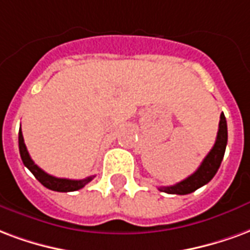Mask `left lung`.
Segmentation results:
<instances>
[{
  "label": "left lung",
  "mask_w": 250,
  "mask_h": 250,
  "mask_svg": "<svg viewBox=\"0 0 250 250\" xmlns=\"http://www.w3.org/2000/svg\"><path fill=\"white\" fill-rule=\"evenodd\" d=\"M228 143V126H227V118L221 113L220 116V124H218V132L216 143L213 145L212 150L208 153V156L204 158L201 165L198 167L196 172L190 174L189 177L180 181L176 185L172 187H161L158 188L161 192L169 193V194H189V193L197 190L198 188L204 187L208 184L214 174L217 173L218 167L221 165L222 158L225 154Z\"/></svg>",
  "instance_id": "left-lung-1"
}]
</instances>
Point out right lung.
<instances>
[{"label": "right lung", "mask_w": 250, "mask_h": 250, "mask_svg": "<svg viewBox=\"0 0 250 250\" xmlns=\"http://www.w3.org/2000/svg\"><path fill=\"white\" fill-rule=\"evenodd\" d=\"M18 146H20V154H21V158H22L23 165L28 167L29 170L34 174V177L37 178L43 187L48 188L50 190H56V192H74V190H78V189L85 187L87 183H90L94 178V176H90V177L83 178V180H69V178L54 177V176H50L46 172H43L41 167L34 164V161L29 156L26 145L23 143V136L21 129L18 132Z\"/></svg>", "instance_id": "obj_1"}]
</instances>
